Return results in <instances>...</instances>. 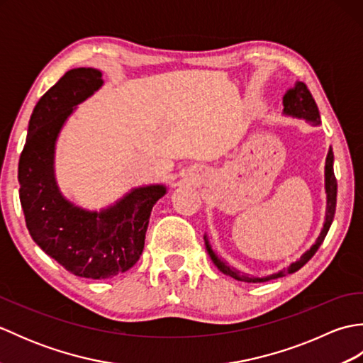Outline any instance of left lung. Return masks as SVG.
Here are the masks:
<instances>
[{
	"label": "left lung",
	"mask_w": 363,
	"mask_h": 363,
	"mask_svg": "<svg viewBox=\"0 0 363 363\" xmlns=\"http://www.w3.org/2000/svg\"><path fill=\"white\" fill-rule=\"evenodd\" d=\"M282 103H284L282 113L287 115V117L303 118L306 121L312 123V125H315V126L321 125L317 103H315L312 94L309 91V89L306 87L304 82H295V86L290 87L287 90V94L284 95ZM325 190H326V217H325V223H323L321 233H320L317 240H315V243L311 246V248L307 250L298 260H295L293 264H290L287 268H284V269H281V272L273 273V274L262 276V277L250 276V274H246L243 272H238L237 268L228 265L225 260L218 257V254L212 250V246L209 243V238H207V235L204 234L206 250H207V254H209V257L212 259L213 265L217 267L223 274L234 277V279L242 281V282H267V281L277 279V277H282V276H287V274L298 272V269L301 267H304L307 262H309L313 257V254L318 251L320 245L323 243V240H325L328 230H329L330 225H333V220H334L335 204H337V181H335V176H334V152H333V148H329L328 157H326Z\"/></svg>",
	"instance_id": "left-lung-1"
}]
</instances>
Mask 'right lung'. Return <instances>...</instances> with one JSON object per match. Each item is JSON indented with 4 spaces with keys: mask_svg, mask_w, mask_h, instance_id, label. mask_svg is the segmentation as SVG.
I'll list each match as a JSON object with an SVG mask.
<instances>
[{
    "mask_svg": "<svg viewBox=\"0 0 363 363\" xmlns=\"http://www.w3.org/2000/svg\"><path fill=\"white\" fill-rule=\"evenodd\" d=\"M103 82L96 68L67 72L34 107L18 162L20 203L30 237L67 272L87 279H107L135 265L152 206L167 194L164 184H150L101 211H89L60 191L54 172L59 134Z\"/></svg>",
    "mask_w": 363,
    "mask_h": 363,
    "instance_id": "right-lung-1",
    "label": "right lung"
}]
</instances>
